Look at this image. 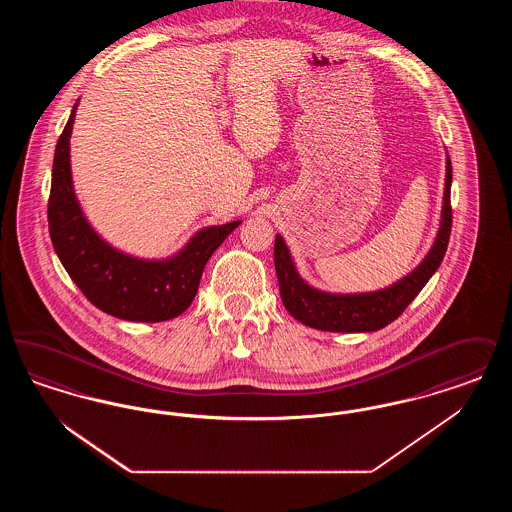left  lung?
Listing matches in <instances>:
<instances>
[{"label":"left lung","mask_w":512,"mask_h":512,"mask_svg":"<svg viewBox=\"0 0 512 512\" xmlns=\"http://www.w3.org/2000/svg\"><path fill=\"white\" fill-rule=\"evenodd\" d=\"M451 159L445 157V188L436 240L409 274L376 292H322L301 278L288 244L274 240V267L286 311L305 326L324 332H376L399 317L438 270L451 234Z\"/></svg>","instance_id":"8db88e82"}]
</instances>
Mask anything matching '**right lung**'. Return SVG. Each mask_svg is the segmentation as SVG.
I'll list each match as a JSON object with an SVG mask.
<instances>
[{"mask_svg": "<svg viewBox=\"0 0 512 512\" xmlns=\"http://www.w3.org/2000/svg\"><path fill=\"white\" fill-rule=\"evenodd\" d=\"M76 107L78 101L53 157L48 205L53 249L80 292L103 313L132 322L176 318L192 305L211 255L242 220L197 230L188 244L165 259L134 257L103 240L74 192L71 134Z\"/></svg>", "mask_w": 512, "mask_h": 512, "instance_id": "right-lung-1", "label": "right lung"}]
</instances>
